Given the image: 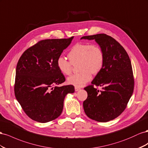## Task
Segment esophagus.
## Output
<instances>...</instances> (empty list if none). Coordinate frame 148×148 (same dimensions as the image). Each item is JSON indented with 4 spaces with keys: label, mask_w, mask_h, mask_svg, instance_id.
I'll return each instance as SVG.
<instances>
[{
    "label": "esophagus",
    "mask_w": 148,
    "mask_h": 148,
    "mask_svg": "<svg viewBox=\"0 0 148 148\" xmlns=\"http://www.w3.org/2000/svg\"><path fill=\"white\" fill-rule=\"evenodd\" d=\"M79 90H81V88H79L78 87H75V92H77L79 91Z\"/></svg>",
    "instance_id": "34e87169"
}]
</instances>
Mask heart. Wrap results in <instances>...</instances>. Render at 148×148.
Here are the masks:
<instances>
[{
    "mask_svg": "<svg viewBox=\"0 0 148 148\" xmlns=\"http://www.w3.org/2000/svg\"><path fill=\"white\" fill-rule=\"evenodd\" d=\"M69 60L60 56L57 60V66L61 73L69 75L73 65L79 63L81 73L71 75L67 82L75 87H82L92 79L93 74H97L104 64V54L99 46L90 43H77L71 48L67 54Z\"/></svg>",
    "mask_w": 148,
    "mask_h": 148,
    "instance_id": "obj_1",
    "label": "heart"
}]
</instances>
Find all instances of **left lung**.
Returning a JSON list of instances; mask_svg holds the SVG:
<instances>
[{"label":"left lung","instance_id":"left-lung-1","mask_svg":"<svg viewBox=\"0 0 148 148\" xmlns=\"http://www.w3.org/2000/svg\"><path fill=\"white\" fill-rule=\"evenodd\" d=\"M94 40L104 54V64L91 82L84 88L87 98L84 112L90 119L99 122L115 119L123 112L132 97L134 78L128 54L119 42L106 34L82 36L81 40ZM94 85L103 86L99 91Z\"/></svg>","mask_w":148,"mask_h":148}]
</instances>
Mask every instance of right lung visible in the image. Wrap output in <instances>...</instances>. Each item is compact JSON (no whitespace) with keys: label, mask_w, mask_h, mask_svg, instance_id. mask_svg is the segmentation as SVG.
<instances>
[{"label":"right lung","mask_w":148,"mask_h":148,"mask_svg":"<svg viewBox=\"0 0 148 148\" xmlns=\"http://www.w3.org/2000/svg\"><path fill=\"white\" fill-rule=\"evenodd\" d=\"M73 38L40 41L20 58L16 67L15 95L31 119L40 123L55 120L62 112L66 95L74 92L72 85L58 86L66 79L57 66L58 58Z\"/></svg>","instance_id":"add662e5"}]
</instances>
